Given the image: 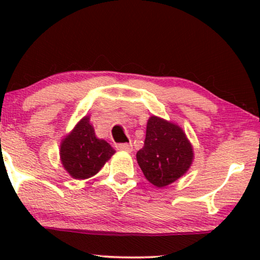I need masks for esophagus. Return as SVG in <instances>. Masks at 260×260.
Segmentation results:
<instances>
[{
  "label": "esophagus",
  "mask_w": 260,
  "mask_h": 260,
  "mask_svg": "<svg viewBox=\"0 0 260 260\" xmlns=\"http://www.w3.org/2000/svg\"><path fill=\"white\" fill-rule=\"evenodd\" d=\"M116 148H117V150L131 152V150H133V144L131 143H119L116 145Z\"/></svg>",
  "instance_id": "obj_1"
}]
</instances>
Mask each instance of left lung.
<instances>
[{"label": "left lung", "instance_id": "8db88e82", "mask_svg": "<svg viewBox=\"0 0 260 260\" xmlns=\"http://www.w3.org/2000/svg\"><path fill=\"white\" fill-rule=\"evenodd\" d=\"M136 157L149 182L165 187L189 169L193 149L180 126L152 116L147 124L144 147Z\"/></svg>", "mask_w": 260, "mask_h": 260}]
</instances>
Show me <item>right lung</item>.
I'll use <instances>...</instances> for the list:
<instances>
[{
  "label": "right lung",
  "mask_w": 260,
  "mask_h": 260,
  "mask_svg": "<svg viewBox=\"0 0 260 260\" xmlns=\"http://www.w3.org/2000/svg\"><path fill=\"white\" fill-rule=\"evenodd\" d=\"M115 152L108 142L95 137L88 117L77 124L60 147L63 168L77 180L95 175Z\"/></svg>",
  "instance_id": "obj_1"
}]
</instances>
